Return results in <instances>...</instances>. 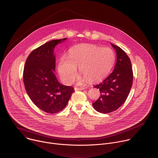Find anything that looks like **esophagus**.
<instances>
[{
  "label": "esophagus",
  "mask_w": 158,
  "mask_h": 158,
  "mask_svg": "<svg viewBox=\"0 0 158 158\" xmlns=\"http://www.w3.org/2000/svg\"><path fill=\"white\" fill-rule=\"evenodd\" d=\"M85 87H75L74 90H84Z\"/></svg>",
  "instance_id": "esophagus-1"
}]
</instances>
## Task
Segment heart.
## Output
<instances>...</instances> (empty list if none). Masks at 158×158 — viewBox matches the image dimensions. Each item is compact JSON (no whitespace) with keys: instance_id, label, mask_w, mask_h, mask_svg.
<instances>
[{"instance_id":"1","label":"heart","mask_w":158,"mask_h":158,"mask_svg":"<svg viewBox=\"0 0 158 158\" xmlns=\"http://www.w3.org/2000/svg\"><path fill=\"white\" fill-rule=\"evenodd\" d=\"M115 62V54L109 47L100 48L94 44H81L69 50L68 58H61L58 72L62 81L71 84L76 75L77 68L84 76L79 82L86 79L89 82H97L106 77Z\"/></svg>"}]
</instances>
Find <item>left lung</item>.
I'll list each match as a JSON object with an SVG mask.
<instances>
[{
	"label": "left lung",
	"instance_id": "8db88e82",
	"mask_svg": "<svg viewBox=\"0 0 158 158\" xmlns=\"http://www.w3.org/2000/svg\"><path fill=\"white\" fill-rule=\"evenodd\" d=\"M115 49L117 63L114 71L102 83L95 85L100 97L92 103L98 112L109 114L117 110L127 100L133 84V74L130 60L126 52L112 43Z\"/></svg>",
	"mask_w": 158,
	"mask_h": 158
}]
</instances>
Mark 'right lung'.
<instances>
[{
	"label": "right lung",
	"instance_id": "right-lung-1",
	"mask_svg": "<svg viewBox=\"0 0 158 158\" xmlns=\"http://www.w3.org/2000/svg\"><path fill=\"white\" fill-rule=\"evenodd\" d=\"M66 39L51 40L36 48L25 64V90L35 106L48 114H56L65 108L74 92L73 87L60 84L54 73L55 47Z\"/></svg>",
	"mask_w": 158,
	"mask_h": 158
}]
</instances>
